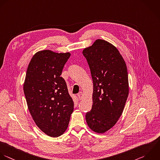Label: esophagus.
<instances>
[{"label":"esophagus","instance_id":"1","mask_svg":"<svg viewBox=\"0 0 160 160\" xmlns=\"http://www.w3.org/2000/svg\"><path fill=\"white\" fill-rule=\"evenodd\" d=\"M78 98H79L80 100L83 99V95L82 92H79V93H78Z\"/></svg>","mask_w":160,"mask_h":160}]
</instances>
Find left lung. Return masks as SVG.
<instances>
[{"instance_id":"1","label":"left lung","mask_w":160,"mask_h":160,"mask_svg":"<svg viewBox=\"0 0 160 160\" xmlns=\"http://www.w3.org/2000/svg\"><path fill=\"white\" fill-rule=\"evenodd\" d=\"M93 83V105L85 115L91 130L103 133L122 115L129 93L126 63L118 49L102 39L83 50Z\"/></svg>"}]
</instances>
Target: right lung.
I'll return each mask as SVG.
<instances>
[{
    "mask_svg": "<svg viewBox=\"0 0 160 160\" xmlns=\"http://www.w3.org/2000/svg\"><path fill=\"white\" fill-rule=\"evenodd\" d=\"M70 53L45 50L37 52L28 66L23 92L37 126L46 135L58 137L67 130L73 101L60 77Z\"/></svg>",
    "mask_w": 160,
    "mask_h": 160,
    "instance_id": "add662e5",
    "label": "right lung"
}]
</instances>
